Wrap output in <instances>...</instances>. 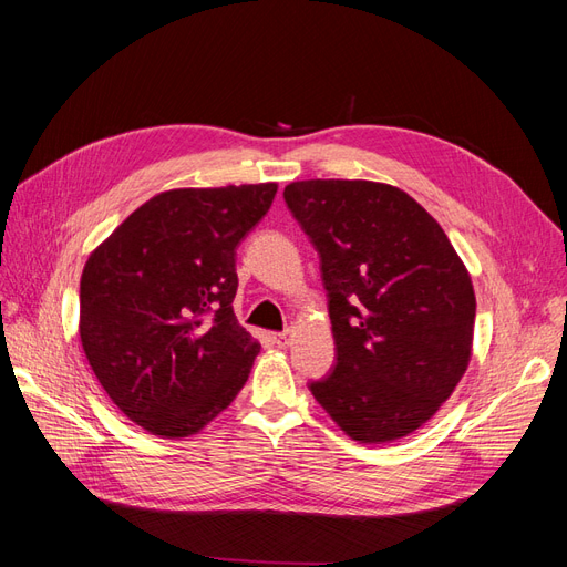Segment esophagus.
<instances>
[{
	"instance_id": "esophagus-1",
	"label": "esophagus",
	"mask_w": 567,
	"mask_h": 567,
	"mask_svg": "<svg viewBox=\"0 0 567 567\" xmlns=\"http://www.w3.org/2000/svg\"><path fill=\"white\" fill-rule=\"evenodd\" d=\"M271 338H274V342H277L279 348H288L290 340H293V329H286V331H281V333H274Z\"/></svg>"
}]
</instances>
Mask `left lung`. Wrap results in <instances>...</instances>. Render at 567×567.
I'll use <instances>...</instances> for the list:
<instances>
[{
	"label": "left lung",
	"instance_id": "obj_1",
	"mask_svg": "<svg viewBox=\"0 0 567 567\" xmlns=\"http://www.w3.org/2000/svg\"><path fill=\"white\" fill-rule=\"evenodd\" d=\"M284 198L319 252L336 340L315 400L357 442L414 433L471 362L475 293L461 257L398 186L307 179Z\"/></svg>",
	"mask_w": 567,
	"mask_h": 567
}]
</instances>
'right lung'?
<instances>
[{
	"instance_id": "right-lung-1",
	"label": "right lung",
	"mask_w": 567,
	"mask_h": 567,
	"mask_svg": "<svg viewBox=\"0 0 567 567\" xmlns=\"http://www.w3.org/2000/svg\"><path fill=\"white\" fill-rule=\"evenodd\" d=\"M277 184L173 188L101 244L80 279V340L101 388L161 437H188L248 381L257 342L234 315L236 248Z\"/></svg>"
}]
</instances>
